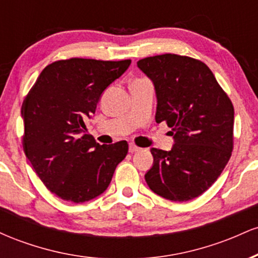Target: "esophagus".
<instances>
[{
    "mask_svg": "<svg viewBox=\"0 0 258 258\" xmlns=\"http://www.w3.org/2000/svg\"><path fill=\"white\" fill-rule=\"evenodd\" d=\"M128 150H130V153H135V152H139V150H141V148L135 146V144H130Z\"/></svg>",
    "mask_w": 258,
    "mask_h": 258,
    "instance_id": "1",
    "label": "esophagus"
}]
</instances>
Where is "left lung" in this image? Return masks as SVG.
I'll use <instances>...</instances> for the list:
<instances>
[{"label": "left lung", "mask_w": 258, "mask_h": 258, "mask_svg": "<svg viewBox=\"0 0 258 258\" xmlns=\"http://www.w3.org/2000/svg\"><path fill=\"white\" fill-rule=\"evenodd\" d=\"M153 81L155 120L172 128L170 152L152 148L154 164L146 173L155 194L188 201L217 180L233 150L234 108L209 67L198 59L161 54L137 61Z\"/></svg>", "instance_id": "1"}]
</instances>
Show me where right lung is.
Returning a JSON list of instances; mask_svg holds the SVG:
<instances>
[{"mask_svg": "<svg viewBox=\"0 0 258 258\" xmlns=\"http://www.w3.org/2000/svg\"><path fill=\"white\" fill-rule=\"evenodd\" d=\"M130 64V59L57 60L25 97L23 149L46 188L60 199L80 204L97 198L126 158V141L100 146L84 132L103 92Z\"/></svg>", "mask_w": 258, "mask_h": 258, "instance_id": "add662e5", "label": "right lung"}]
</instances>
